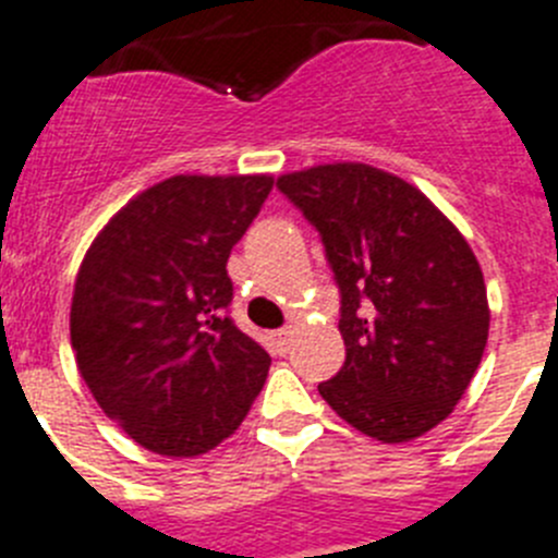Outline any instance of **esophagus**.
<instances>
[{"label":"esophagus","mask_w":558,"mask_h":558,"mask_svg":"<svg viewBox=\"0 0 558 558\" xmlns=\"http://www.w3.org/2000/svg\"><path fill=\"white\" fill-rule=\"evenodd\" d=\"M269 341H272V348L278 350V353H286V350H289V344H291V330L289 328L272 330V333H269Z\"/></svg>","instance_id":"1"}]
</instances>
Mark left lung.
<instances>
[{
	"label": "left lung",
	"mask_w": 558,
	"mask_h": 558,
	"mask_svg": "<svg viewBox=\"0 0 558 558\" xmlns=\"http://www.w3.org/2000/svg\"><path fill=\"white\" fill-rule=\"evenodd\" d=\"M278 189L319 230L341 291L348 359L319 395L348 425L398 445L453 414L489 336L481 264L416 185L369 163H319Z\"/></svg>",
	"instance_id": "1"
}]
</instances>
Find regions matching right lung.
I'll return each instance as SVG.
<instances>
[{
	"instance_id": "obj_1",
	"label": "right lung",
	"mask_w": 558,
	"mask_h": 558,
	"mask_svg": "<svg viewBox=\"0 0 558 558\" xmlns=\"http://www.w3.org/2000/svg\"><path fill=\"white\" fill-rule=\"evenodd\" d=\"M272 174H174L135 194L80 264L72 348L99 409L142 448L189 459L228 439L269 353L230 323L228 258Z\"/></svg>"
}]
</instances>
